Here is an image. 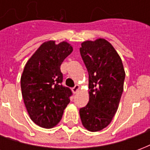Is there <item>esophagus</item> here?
<instances>
[{
	"instance_id": "esophagus-1",
	"label": "esophagus",
	"mask_w": 150,
	"mask_h": 150,
	"mask_svg": "<svg viewBox=\"0 0 150 150\" xmlns=\"http://www.w3.org/2000/svg\"><path fill=\"white\" fill-rule=\"evenodd\" d=\"M79 85H75V87H74V88H72V91H73V93H77V92H78L79 91Z\"/></svg>"
}]
</instances>
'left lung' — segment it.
<instances>
[{
    "mask_svg": "<svg viewBox=\"0 0 150 150\" xmlns=\"http://www.w3.org/2000/svg\"><path fill=\"white\" fill-rule=\"evenodd\" d=\"M79 51L89 75V101L79 116L85 129L98 132L110 124L118 109L125 71L118 53L104 38L84 41Z\"/></svg>",
    "mask_w": 150,
    "mask_h": 150,
    "instance_id": "obj_1",
    "label": "left lung"
}]
</instances>
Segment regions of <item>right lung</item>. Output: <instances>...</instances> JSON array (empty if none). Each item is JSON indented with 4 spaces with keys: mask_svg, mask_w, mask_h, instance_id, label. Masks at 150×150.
I'll list each match as a JSON object with an SVG mask.
<instances>
[{
    "mask_svg": "<svg viewBox=\"0 0 150 150\" xmlns=\"http://www.w3.org/2000/svg\"><path fill=\"white\" fill-rule=\"evenodd\" d=\"M73 51L66 41L43 42L29 59L21 76V94L32 121L51 129L62 119L71 91L62 87L60 66Z\"/></svg>",
    "mask_w": 150,
    "mask_h": 150,
    "instance_id": "right-lung-1",
    "label": "right lung"
}]
</instances>
